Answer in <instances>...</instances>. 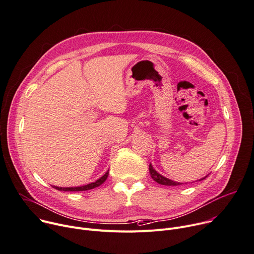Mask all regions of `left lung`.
Returning <instances> with one entry per match:
<instances>
[{
    "mask_svg": "<svg viewBox=\"0 0 254 254\" xmlns=\"http://www.w3.org/2000/svg\"><path fill=\"white\" fill-rule=\"evenodd\" d=\"M149 171H150V174H151V177L156 181V182H158L159 184H162V186H169V187H171V186H180L181 183H179V182H175V181H173V180H170V179H168V178H166V177H164V176H162L161 174H159L154 168H153V166L150 164V166H149ZM205 177H203V178H201V179H199V180H202V179H204Z\"/></svg>",
    "mask_w": 254,
    "mask_h": 254,
    "instance_id": "1",
    "label": "left lung"
}]
</instances>
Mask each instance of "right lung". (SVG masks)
<instances>
[{
	"instance_id": "1",
	"label": "right lung",
	"mask_w": 254,
	"mask_h": 254,
	"mask_svg": "<svg viewBox=\"0 0 254 254\" xmlns=\"http://www.w3.org/2000/svg\"><path fill=\"white\" fill-rule=\"evenodd\" d=\"M108 173H109V170H108L101 178H99V179L96 180L95 182H92V183L87 184V186L77 187V188H58V187H54V188H55L56 190H64V191H83V190H89L95 189V188L101 186V184L106 180V178H107V176H108Z\"/></svg>"
}]
</instances>
